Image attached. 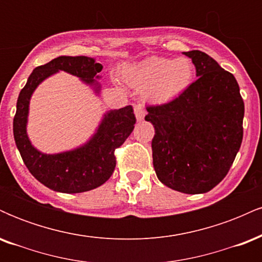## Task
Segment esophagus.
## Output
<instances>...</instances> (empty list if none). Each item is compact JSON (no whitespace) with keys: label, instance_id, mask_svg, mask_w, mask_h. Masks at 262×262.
I'll return each instance as SVG.
<instances>
[{"label":"esophagus","instance_id":"obj_1","mask_svg":"<svg viewBox=\"0 0 262 262\" xmlns=\"http://www.w3.org/2000/svg\"><path fill=\"white\" fill-rule=\"evenodd\" d=\"M134 114H135V118H137L138 122H141L145 117V110H144L141 104H137L134 107Z\"/></svg>","mask_w":262,"mask_h":262}]
</instances>
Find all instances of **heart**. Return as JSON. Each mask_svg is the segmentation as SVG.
Here are the masks:
<instances>
[{
	"label": "heart",
	"mask_w": 262,
	"mask_h": 262,
	"mask_svg": "<svg viewBox=\"0 0 262 262\" xmlns=\"http://www.w3.org/2000/svg\"><path fill=\"white\" fill-rule=\"evenodd\" d=\"M123 80L144 91L146 100L158 106L173 102L186 92L194 77V65L188 58L151 56L123 69Z\"/></svg>",
	"instance_id": "b5f03b06"
}]
</instances>
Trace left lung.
Segmentation results:
<instances>
[{
  "label": "left lung",
  "mask_w": 262,
  "mask_h": 262,
  "mask_svg": "<svg viewBox=\"0 0 262 262\" xmlns=\"http://www.w3.org/2000/svg\"><path fill=\"white\" fill-rule=\"evenodd\" d=\"M198 79L165 106L148 107L156 176L182 193H206L229 171L243 140L244 101L233 74L200 50L183 53Z\"/></svg>",
  "instance_id": "left-lung-1"
}]
</instances>
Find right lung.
<instances>
[{"mask_svg": "<svg viewBox=\"0 0 262 262\" xmlns=\"http://www.w3.org/2000/svg\"><path fill=\"white\" fill-rule=\"evenodd\" d=\"M103 69L95 58L59 56L38 66L27 80L17 100L13 135L27 169L48 188L61 193H81L100 187L112 176L116 167L114 150L121 146L134 129L133 107L106 111L90 139L66 151L47 154L32 144L27 132L29 103L37 87L53 75L64 71L92 90L100 97V73Z\"/></svg>", "mask_w": 262, "mask_h": 262, "instance_id": "obj_1", "label": "right lung"}]
</instances>
